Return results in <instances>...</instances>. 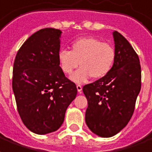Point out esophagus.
<instances>
[{
    "label": "esophagus",
    "mask_w": 152,
    "mask_h": 152,
    "mask_svg": "<svg viewBox=\"0 0 152 152\" xmlns=\"http://www.w3.org/2000/svg\"><path fill=\"white\" fill-rule=\"evenodd\" d=\"M76 88H77V91H78L80 93H81V91H82V86H81V85H76Z\"/></svg>",
    "instance_id": "34e87169"
}]
</instances>
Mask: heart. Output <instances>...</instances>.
Here are the masks:
<instances>
[{"instance_id":"b5f03b06","label":"heart","mask_w":152,"mask_h":152,"mask_svg":"<svg viewBox=\"0 0 152 152\" xmlns=\"http://www.w3.org/2000/svg\"><path fill=\"white\" fill-rule=\"evenodd\" d=\"M116 59L114 48L107 42L93 37H84L73 41L71 50L61 49L58 52V62L62 72L69 75L75 83H84L90 79L100 80L110 72Z\"/></svg>"}]
</instances>
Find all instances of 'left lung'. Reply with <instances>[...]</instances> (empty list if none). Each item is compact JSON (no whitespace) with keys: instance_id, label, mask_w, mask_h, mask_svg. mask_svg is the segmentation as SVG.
<instances>
[{"instance_id":"obj_1","label":"left lung","mask_w":152,"mask_h":152,"mask_svg":"<svg viewBox=\"0 0 152 152\" xmlns=\"http://www.w3.org/2000/svg\"><path fill=\"white\" fill-rule=\"evenodd\" d=\"M116 59L107 76L85 85L88 100L85 122L95 134L115 135L133 115L141 89V66L130 42L118 31L113 32Z\"/></svg>"}]
</instances>
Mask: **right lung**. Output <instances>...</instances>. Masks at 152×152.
Here are the masks:
<instances>
[{"instance_id": "add662e5", "label": "right lung", "mask_w": 152, "mask_h": 152, "mask_svg": "<svg viewBox=\"0 0 152 152\" xmlns=\"http://www.w3.org/2000/svg\"><path fill=\"white\" fill-rule=\"evenodd\" d=\"M61 30L45 28L25 42L17 53L13 91L22 121L34 133L46 134L59 129L66 110L77 94L75 83L59 67Z\"/></svg>"}]
</instances>
